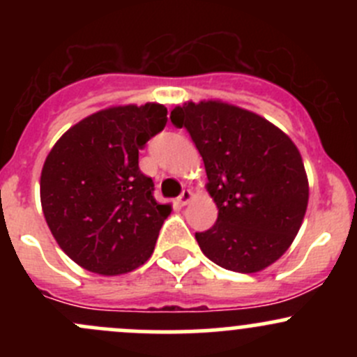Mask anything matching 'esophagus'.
<instances>
[{
    "label": "esophagus",
    "instance_id": "esophagus-1",
    "mask_svg": "<svg viewBox=\"0 0 357 357\" xmlns=\"http://www.w3.org/2000/svg\"><path fill=\"white\" fill-rule=\"evenodd\" d=\"M192 199H193V193L190 192V190H183L181 195L178 197V204L179 205H186Z\"/></svg>",
    "mask_w": 357,
    "mask_h": 357
}]
</instances>
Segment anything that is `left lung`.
<instances>
[{"label": "left lung", "mask_w": 357, "mask_h": 357, "mask_svg": "<svg viewBox=\"0 0 357 357\" xmlns=\"http://www.w3.org/2000/svg\"><path fill=\"white\" fill-rule=\"evenodd\" d=\"M171 122L192 136L207 172L218 221L195 233L221 268L255 273L282 257L307 208L309 186L297 146L261 115L221 102H188Z\"/></svg>", "instance_id": "1"}]
</instances>
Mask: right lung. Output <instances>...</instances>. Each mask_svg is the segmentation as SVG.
Segmentation results:
<instances>
[{"label":"right lung","instance_id":"add662e5","mask_svg":"<svg viewBox=\"0 0 357 357\" xmlns=\"http://www.w3.org/2000/svg\"><path fill=\"white\" fill-rule=\"evenodd\" d=\"M167 124L158 103L114 107L70 128L46 157L41 205L60 248L91 273L145 264L171 207L153 197L139 150Z\"/></svg>","mask_w":357,"mask_h":357}]
</instances>
